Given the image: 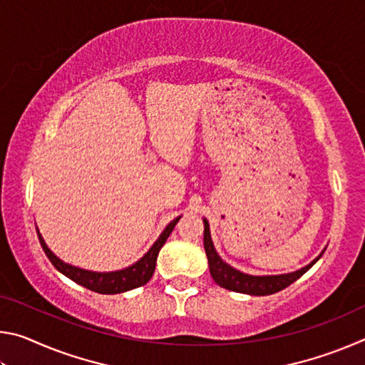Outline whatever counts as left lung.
<instances>
[{
    "label": "left lung",
    "instance_id": "1",
    "mask_svg": "<svg viewBox=\"0 0 365 365\" xmlns=\"http://www.w3.org/2000/svg\"><path fill=\"white\" fill-rule=\"evenodd\" d=\"M205 250H206V256L209 262V270H211L212 279L217 285H220L222 288L230 289V292L252 294V296H265V294H274L277 292H282V289H285L287 287L292 285L293 282L298 280L301 275H304L306 272L319 261L320 256H322L320 255L319 257L314 259L311 264L306 265V267L292 272V274L264 275V277L243 274V272L233 269L227 262L222 261L217 252H215L212 240H211V232H209V224L206 219H205Z\"/></svg>",
    "mask_w": 365,
    "mask_h": 365
}]
</instances>
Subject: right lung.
Returning <instances> with one entry per match:
<instances>
[{
	"label": "right lung",
	"mask_w": 365,
	"mask_h": 365,
	"mask_svg": "<svg viewBox=\"0 0 365 365\" xmlns=\"http://www.w3.org/2000/svg\"><path fill=\"white\" fill-rule=\"evenodd\" d=\"M178 220H180V217L174 219L168 227H165V230L160 233L158 242L151 246V250L148 251L138 262H135L133 265H130V267L117 270V272H90V270L73 267V265H69L61 261L59 257H56L51 251H49L45 240L41 238L40 233H38V238L43 246V251H45V255L48 256L49 261H51V264L59 272H63L66 277H69L71 280L78 283V285L91 289V292L95 293L115 294V293H123V292H128V289L143 287L150 282V279L154 274V267H156V259L159 255V250L163 248V245L165 243V240L169 238V235L172 233V230H174V227L177 225Z\"/></svg>",
	"instance_id": "obj_1"
}]
</instances>
